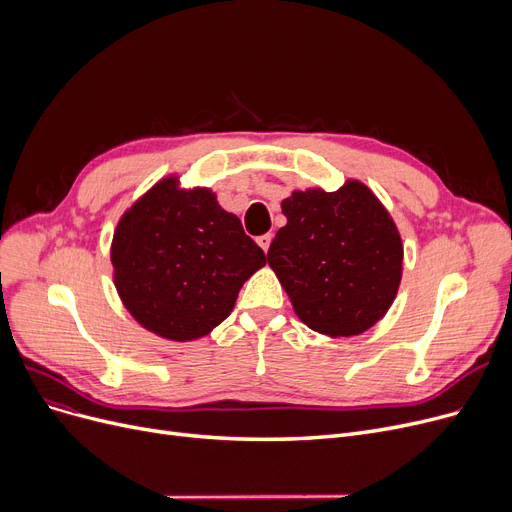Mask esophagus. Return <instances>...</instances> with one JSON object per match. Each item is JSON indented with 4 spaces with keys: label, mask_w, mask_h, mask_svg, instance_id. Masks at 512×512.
Masks as SVG:
<instances>
[{
    "label": "esophagus",
    "mask_w": 512,
    "mask_h": 512,
    "mask_svg": "<svg viewBox=\"0 0 512 512\" xmlns=\"http://www.w3.org/2000/svg\"><path fill=\"white\" fill-rule=\"evenodd\" d=\"M257 245L267 253V249H270V245H272V234H263V236H259V238H257Z\"/></svg>",
    "instance_id": "obj_1"
}]
</instances>
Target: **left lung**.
<instances>
[{
	"instance_id": "1",
	"label": "left lung",
	"mask_w": 512,
	"mask_h": 512,
	"mask_svg": "<svg viewBox=\"0 0 512 512\" xmlns=\"http://www.w3.org/2000/svg\"><path fill=\"white\" fill-rule=\"evenodd\" d=\"M282 213L267 263L303 324L332 338L378 324L402 278V240L380 199L348 180L334 193L294 191Z\"/></svg>"
}]
</instances>
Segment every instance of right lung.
<instances>
[{
  "instance_id": "right-lung-1",
  "label": "right lung",
  "mask_w": 512,
  "mask_h": 512,
  "mask_svg": "<svg viewBox=\"0 0 512 512\" xmlns=\"http://www.w3.org/2000/svg\"><path fill=\"white\" fill-rule=\"evenodd\" d=\"M112 265L130 315L161 338L188 342L230 315L265 253L209 188L186 191L170 176L120 218Z\"/></svg>"
}]
</instances>
